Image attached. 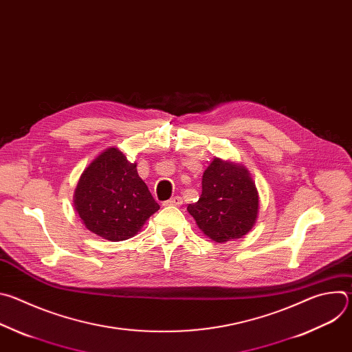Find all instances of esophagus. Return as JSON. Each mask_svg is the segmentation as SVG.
<instances>
[{
    "instance_id": "34e87169",
    "label": "esophagus",
    "mask_w": 352,
    "mask_h": 352,
    "mask_svg": "<svg viewBox=\"0 0 352 352\" xmlns=\"http://www.w3.org/2000/svg\"><path fill=\"white\" fill-rule=\"evenodd\" d=\"M182 205V197L181 196H174L170 200H166L164 206H181Z\"/></svg>"
}]
</instances>
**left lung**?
Segmentation results:
<instances>
[{
    "label": "left lung",
    "mask_w": 352,
    "mask_h": 352,
    "mask_svg": "<svg viewBox=\"0 0 352 352\" xmlns=\"http://www.w3.org/2000/svg\"><path fill=\"white\" fill-rule=\"evenodd\" d=\"M188 212L204 234L219 243L242 238L258 219V189L242 164L214 157L204 173L202 195L188 205Z\"/></svg>",
    "instance_id": "left-lung-1"
}]
</instances>
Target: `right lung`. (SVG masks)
<instances>
[{"label": "right lung", "mask_w": 352, "mask_h": 352, "mask_svg": "<svg viewBox=\"0 0 352 352\" xmlns=\"http://www.w3.org/2000/svg\"><path fill=\"white\" fill-rule=\"evenodd\" d=\"M74 206L85 227L117 242L136 235L160 206L117 147L100 153L82 173L74 193Z\"/></svg>", "instance_id": "obj_1"}]
</instances>
